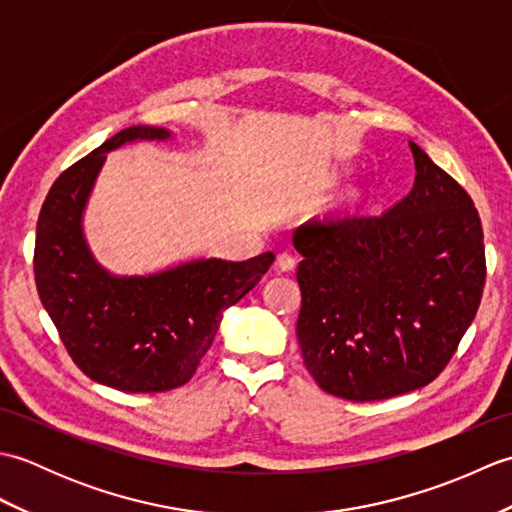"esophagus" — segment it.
<instances>
[{
	"instance_id": "esophagus-1",
	"label": "esophagus",
	"mask_w": 512,
	"mask_h": 512,
	"mask_svg": "<svg viewBox=\"0 0 512 512\" xmlns=\"http://www.w3.org/2000/svg\"><path fill=\"white\" fill-rule=\"evenodd\" d=\"M277 266H279V270H284V273H290V270L297 266L295 253H292V250H281L277 257Z\"/></svg>"
}]
</instances>
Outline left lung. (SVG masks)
I'll return each mask as SVG.
<instances>
[{"label": "left lung", "instance_id": "left-lung-1", "mask_svg": "<svg viewBox=\"0 0 512 512\" xmlns=\"http://www.w3.org/2000/svg\"><path fill=\"white\" fill-rule=\"evenodd\" d=\"M409 147L418 173L405 200L295 233L303 365L323 391L352 402L436 380L482 301L484 231L471 195Z\"/></svg>", "mask_w": 512, "mask_h": 512}]
</instances>
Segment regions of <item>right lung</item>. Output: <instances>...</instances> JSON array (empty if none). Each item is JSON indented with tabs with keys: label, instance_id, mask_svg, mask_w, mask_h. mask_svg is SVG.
I'll return each mask as SVG.
<instances>
[{
	"label": "right lung",
	"instance_id": "right-lung-1",
	"mask_svg": "<svg viewBox=\"0 0 512 512\" xmlns=\"http://www.w3.org/2000/svg\"><path fill=\"white\" fill-rule=\"evenodd\" d=\"M167 129H123L54 180L41 206L35 281L74 365L127 394L182 387L209 352L222 312L257 286L273 253L246 262L198 259L149 277H114L94 262L81 215L105 154L129 140H165Z\"/></svg>",
	"mask_w": 512,
	"mask_h": 512
}]
</instances>
